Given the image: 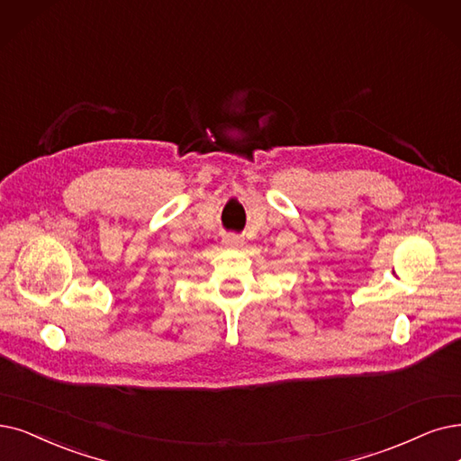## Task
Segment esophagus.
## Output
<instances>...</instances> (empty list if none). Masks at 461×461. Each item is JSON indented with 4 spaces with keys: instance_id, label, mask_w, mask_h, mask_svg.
Masks as SVG:
<instances>
[{
    "instance_id": "obj_1",
    "label": "esophagus",
    "mask_w": 461,
    "mask_h": 461,
    "mask_svg": "<svg viewBox=\"0 0 461 461\" xmlns=\"http://www.w3.org/2000/svg\"><path fill=\"white\" fill-rule=\"evenodd\" d=\"M223 242H225V246H227V248H232V249L242 248V244H244L242 236H238V234H227Z\"/></svg>"
}]
</instances>
